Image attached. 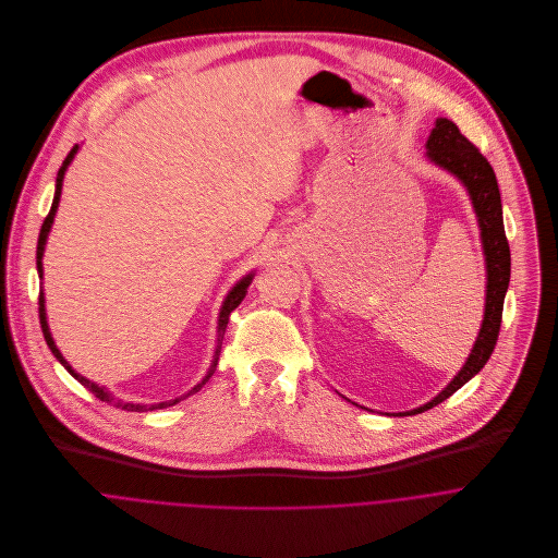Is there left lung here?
<instances>
[{"label": "left lung", "instance_id": "1", "mask_svg": "<svg viewBox=\"0 0 558 558\" xmlns=\"http://www.w3.org/2000/svg\"><path fill=\"white\" fill-rule=\"evenodd\" d=\"M427 159L436 162L438 167L451 171L462 184L466 186L473 208L477 213L478 228H481V242H483V255H485V270H487V283H485V314L478 328L477 341L464 363V367L458 372V376L445 387L442 393L414 410L398 412L399 416L405 414H418L425 412L440 401L451 398L458 389H462L473 376H477L487 363V359L494 352L500 322H502V303L509 288L511 277V253L509 242L505 236L502 226V204H500V191L496 182V173L487 159L478 153L456 126V122L447 118H438L436 126L432 129V135L425 144Z\"/></svg>", "mask_w": 558, "mask_h": 558}]
</instances>
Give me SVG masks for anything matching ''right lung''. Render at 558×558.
<instances>
[{
	"mask_svg": "<svg viewBox=\"0 0 558 558\" xmlns=\"http://www.w3.org/2000/svg\"><path fill=\"white\" fill-rule=\"evenodd\" d=\"M77 150H80V144H75L73 146V150L69 153V157L64 159L62 162V167H60V171H58V180H56V195H53V204H51V210H49V215H47V219H45V223H43V228H40V236H38V246H36V268H38V277H43V255H45V244H47V236H49V230H51V226H53V217H56V213H58V204H60V195H62V182H64V173H66V169H69V165H71V160L75 159V155H77ZM251 281H253V272L251 275H246V277H242L239 283L230 290V294L226 296V301H223V307H221V314H219V326H217V348H215V359H213V363H210V369H208V374L204 376V380L199 383V385H195L189 393H184V396H180V398L175 399H167V401H159V403H129V401H120V399L113 398L109 391H105V387H98V385H94L92 380H87V378H83L80 376L71 365H69V361L62 356V352L58 350V345H56V341H53V337H51V330H49V324H47V312H45V294L40 292V296H38V314H40V326H43V335H45V341H47V345H49V350L53 352V356L69 369V374L71 376H75V380H80L81 385L89 391V393H94L96 398L100 399V401H113L118 408H122V410H129V412H146V410H159V408H167V405H173V403H178L180 399H186L189 396H193V393H197L208 380H210V376L215 374V369H217V363H219V354H221V343H223V335H226V328H228V322H230V314L239 307L240 303H242V299H244V294H246V288L251 286Z\"/></svg>",
	"mask_w": 558,
	"mask_h": 558,
	"instance_id": "right-lung-1",
	"label": "right lung"
}]
</instances>
